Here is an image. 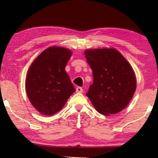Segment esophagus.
Returning <instances> with one entry per match:
<instances>
[{"label": "esophagus", "instance_id": "esophagus-1", "mask_svg": "<svg viewBox=\"0 0 158 158\" xmlns=\"http://www.w3.org/2000/svg\"><path fill=\"white\" fill-rule=\"evenodd\" d=\"M76 92L77 93H82L83 92V89L81 87H77L76 89Z\"/></svg>", "mask_w": 158, "mask_h": 158}]
</instances>
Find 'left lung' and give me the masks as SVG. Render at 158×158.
<instances>
[{
    "mask_svg": "<svg viewBox=\"0 0 158 158\" xmlns=\"http://www.w3.org/2000/svg\"><path fill=\"white\" fill-rule=\"evenodd\" d=\"M93 83L86 95L99 113L110 116L124 109L137 88L135 71L115 48L85 49Z\"/></svg>",
    "mask_w": 158,
    "mask_h": 158,
    "instance_id": "1",
    "label": "left lung"
}]
</instances>
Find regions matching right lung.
<instances>
[{
  "instance_id": "obj_1",
  "label": "right lung",
  "mask_w": 158,
  "mask_h": 158,
  "mask_svg": "<svg viewBox=\"0 0 158 158\" xmlns=\"http://www.w3.org/2000/svg\"><path fill=\"white\" fill-rule=\"evenodd\" d=\"M73 52L62 47L44 50L28 69L26 91L31 105L42 115L52 116L59 111L75 89L65 72Z\"/></svg>"
}]
</instances>
